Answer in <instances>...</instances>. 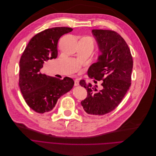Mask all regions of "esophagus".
<instances>
[{
	"label": "esophagus",
	"instance_id": "34e87169",
	"mask_svg": "<svg viewBox=\"0 0 156 156\" xmlns=\"http://www.w3.org/2000/svg\"><path fill=\"white\" fill-rule=\"evenodd\" d=\"M79 80L78 79H75V80H74V86H79Z\"/></svg>",
	"mask_w": 156,
	"mask_h": 156
}]
</instances>
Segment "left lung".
<instances>
[{"label": "left lung", "instance_id": "obj_1", "mask_svg": "<svg viewBox=\"0 0 156 156\" xmlns=\"http://www.w3.org/2000/svg\"><path fill=\"white\" fill-rule=\"evenodd\" d=\"M92 34L101 54L97 62L89 68L87 75L101 80L102 89L98 91L96 85L93 86L81 80L80 85L87 91L81 105L87 114L102 115L114 110L129 90L133 62L127 43L116 32L93 30Z\"/></svg>", "mask_w": 156, "mask_h": 156}]
</instances>
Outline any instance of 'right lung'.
<instances>
[{
	"mask_svg": "<svg viewBox=\"0 0 156 156\" xmlns=\"http://www.w3.org/2000/svg\"><path fill=\"white\" fill-rule=\"evenodd\" d=\"M73 29L54 27L34 35L28 42L20 60L19 86L29 107L40 114L52 110L58 100L72 90L74 81L41 73L44 62L56 58L57 45L61 37Z\"/></svg>",
	"mask_w": 156,
	"mask_h": 156,
	"instance_id": "add662e5",
	"label": "right lung"
}]
</instances>
